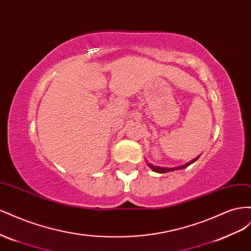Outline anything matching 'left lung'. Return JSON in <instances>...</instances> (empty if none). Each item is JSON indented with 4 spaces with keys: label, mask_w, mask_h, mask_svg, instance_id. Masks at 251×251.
Wrapping results in <instances>:
<instances>
[{
    "label": "left lung",
    "mask_w": 251,
    "mask_h": 251,
    "mask_svg": "<svg viewBox=\"0 0 251 251\" xmlns=\"http://www.w3.org/2000/svg\"><path fill=\"white\" fill-rule=\"evenodd\" d=\"M199 159V156L196 157V159L191 160L190 162L186 163L185 165H182V166H178V167H175V168H164V167H157V166H153L152 164H147V165L151 168L153 171H155V173H159V174H166V173H169V171H173V170H177V169H183V168H186L187 166H189L190 164H192L193 162H196L197 160Z\"/></svg>",
    "instance_id": "8db88e82"
}]
</instances>
